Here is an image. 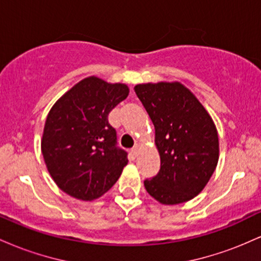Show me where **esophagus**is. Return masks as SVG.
Wrapping results in <instances>:
<instances>
[{"instance_id":"34e87169","label":"esophagus","mask_w":261,"mask_h":261,"mask_svg":"<svg viewBox=\"0 0 261 261\" xmlns=\"http://www.w3.org/2000/svg\"><path fill=\"white\" fill-rule=\"evenodd\" d=\"M137 152H139V148H137V146H135V147L131 149V153H133V155H135V157H136Z\"/></svg>"}]
</instances>
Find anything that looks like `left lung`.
Wrapping results in <instances>:
<instances>
[{
    "label": "left lung",
    "mask_w": 261,
    "mask_h": 261,
    "mask_svg": "<svg viewBox=\"0 0 261 261\" xmlns=\"http://www.w3.org/2000/svg\"><path fill=\"white\" fill-rule=\"evenodd\" d=\"M135 93L154 125L161 169L146 179L147 193L163 205L194 199L218 162V135L211 116L179 82L145 83Z\"/></svg>",
    "instance_id": "1"
}]
</instances>
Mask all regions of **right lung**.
I'll use <instances>...</instances> for the list:
<instances>
[{
  "label": "right lung",
  "mask_w": 261,
  "mask_h": 261,
  "mask_svg": "<svg viewBox=\"0 0 261 261\" xmlns=\"http://www.w3.org/2000/svg\"><path fill=\"white\" fill-rule=\"evenodd\" d=\"M128 87L87 77L54 104L45 121L41 152L56 185L91 201L115 184L127 164L108 115L126 99Z\"/></svg>",
  "instance_id": "1"
}]
</instances>
